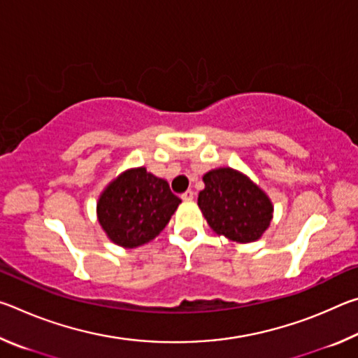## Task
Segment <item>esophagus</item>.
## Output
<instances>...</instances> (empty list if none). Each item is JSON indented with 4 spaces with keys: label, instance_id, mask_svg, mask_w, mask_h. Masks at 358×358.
Segmentation results:
<instances>
[{
    "label": "esophagus",
    "instance_id": "obj_1",
    "mask_svg": "<svg viewBox=\"0 0 358 358\" xmlns=\"http://www.w3.org/2000/svg\"><path fill=\"white\" fill-rule=\"evenodd\" d=\"M181 199H183L185 202H191L192 199H194V191H191V189H187L186 192H183L181 194Z\"/></svg>",
    "mask_w": 358,
    "mask_h": 358
}]
</instances>
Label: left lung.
I'll return each instance as SVG.
<instances>
[{"mask_svg":"<svg viewBox=\"0 0 358 358\" xmlns=\"http://www.w3.org/2000/svg\"><path fill=\"white\" fill-rule=\"evenodd\" d=\"M199 207L216 234L240 243L256 241L270 226L273 205L246 175L224 167L203 175Z\"/></svg>","mask_w":358,"mask_h":358,"instance_id":"1","label":"left lung"}]
</instances>
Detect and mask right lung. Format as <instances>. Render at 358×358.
Masks as SVG:
<instances>
[{
	"label": "right lung",
	"mask_w": 358,
	"mask_h": 358,
	"mask_svg": "<svg viewBox=\"0 0 358 358\" xmlns=\"http://www.w3.org/2000/svg\"><path fill=\"white\" fill-rule=\"evenodd\" d=\"M180 202L166 180L145 167L131 169L101 194L98 220L113 243L137 248L159 235Z\"/></svg>",
	"instance_id": "add662e5"
}]
</instances>
